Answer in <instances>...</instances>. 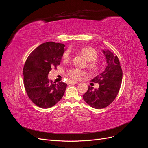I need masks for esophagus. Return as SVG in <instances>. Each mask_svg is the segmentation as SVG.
<instances>
[{
    "mask_svg": "<svg viewBox=\"0 0 148 148\" xmlns=\"http://www.w3.org/2000/svg\"><path fill=\"white\" fill-rule=\"evenodd\" d=\"M69 83L70 84H78V82H76V81H69Z\"/></svg>",
    "mask_w": 148,
    "mask_h": 148,
    "instance_id": "34e87169",
    "label": "esophagus"
}]
</instances>
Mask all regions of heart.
Segmentation results:
<instances>
[{"label":"heart","instance_id":"obj_1","mask_svg":"<svg viewBox=\"0 0 148 148\" xmlns=\"http://www.w3.org/2000/svg\"><path fill=\"white\" fill-rule=\"evenodd\" d=\"M79 52L83 57L88 61V67L92 71H97L99 69V65L96 62L97 59V52L95 49L90 47H83L79 50ZM70 57V52L69 51H66L63 55L64 59L68 60ZM84 71L79 69H72L71 70L69 75L71 78L74 79H78L81 76L84 75Z\"/></svg>","mask_w":148,"mask_h":148}]
</instances>
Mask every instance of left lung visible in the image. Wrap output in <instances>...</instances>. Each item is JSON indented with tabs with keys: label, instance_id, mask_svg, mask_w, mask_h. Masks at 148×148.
<instances>
[{
	"label": "left lung",
	"instance_id": "left-lung-1",
	"mask_svg": "<svg viewBox=\"0 0 148 148\" xmlns=\"http://www.w3.org/2000/svg\"><path fill=\"white\" fill-rule=\"evenodd\" d=\"M105 56L106 66L102 73L91 79L97 83L99 87L94 89L88 86L87 92L83 96L84 101L95 109H102L110 104L119 93L122 81V70L117 56L108 49L102 51Z\"/></svg>",
	"mask_w": 148,
	"mask_h": 148
}]
</instances>
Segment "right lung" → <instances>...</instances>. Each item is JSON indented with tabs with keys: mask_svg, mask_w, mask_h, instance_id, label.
Returning a JSON list of instances; mask_svg holds the SVG:
<instances>
[{
	"mask_svg": "<svg viewBox=\"0 0 148 148\" xmlns=\"http://www.w3.org/2000/svg\"><path fill=\"white\" fill-rule=\"evenodd\" d=\"M61 43H43L30 53L23 70L24 86L29 99L37 106L50 108L63 97L67 84L53 83L47 75L59 65L66 49Z\"/></svg>",
	"mask_w": 148,
	"mask_h": 148,
	"instance_id": "add662e5",
	"label": "right lung"
}]
</instances>
